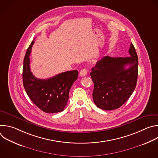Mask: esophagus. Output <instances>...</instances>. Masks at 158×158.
<instances>
[{"label":"esophagus","mask_w":158,"mask_h":158,"mask_svg":"<svg viewBox=\"0 0 158 158\" xmlns=\"http://www.w3.org/2000/svg\"><path fill=\"white\" fill-rule=\"evenodd\" d=\"M87 74V69L84 68V69H82L81 71H80V73H79V75L81 76H85L86 74Z\"/></svg>","instance_id":"esophagus-1"}]
</instances>
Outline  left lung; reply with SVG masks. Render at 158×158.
Here are the masks:
<instances>
[{"label":"left lung","instance_id":"obj_1","mask_svg":"<svg viewBox=\"0 0 158 158\" xmlns=\"http://www.w3.org/2000/svg\"><path fill=\"white\" fill-rule=\"evenodd\" d=\"M129 53L130 56L126 57L106 56L92 68L90 75L94 82L93 98L98 107L106 110L116 109L134 92L138 79V57L132 43Z\"/></svg>","mask_w":158,"mask_h":158}]
</instances>
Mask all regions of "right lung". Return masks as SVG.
I'll use <instances>...</instances> for the list:
<instances>
[{
	"label": "right lung",
	"instance_id": "add662e5",
	"mask_svg": "<svg viewBox=\"0 0 158 158\" xmlns=\"http://www.w3.org/2000/svg\"><path fill=\"white\" fill-rule=\"evenodd\" d=\"M34 39L26 53L22 80L26 92L32 102L47 113L62 111L69 99V93L73 83L77 80V71L62 73L47 79L36 78L30 69V58Z\"/></svg>",
	"mask_w": 158,
	"mask_h": 158
}]
</instances>
